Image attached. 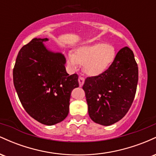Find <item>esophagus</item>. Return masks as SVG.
Returning a JSON list of instances; mask_svg holds the SVG:
<instances>
[{
  "mask_svg": "<svg viewBox=\"0 0 156 156\" xmlns=\"http://www.w3.org/2000/svg\"><path fill=\"white\" fill-rule=\"evenodd\" d=\"M78 83H79L80 87H82L84 83V78L83 77H79L78 78Z\"/></svg>",
  "mask_w": 156,
  "mask_h": 156,
  "instance_id": "34e87169",
  "label": "esophagus"
}]
</instances>
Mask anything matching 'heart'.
I'll list each match as a JSON object with an SVG mask.
<instances>
[{"mask_svg":"<svg viewBox=\"0 0 156 156\" xmlns=\"http://www.w3.org/2000/svg\"><path fill=\"white\" fill-rule=\"evenodd\" d=\"M117 50L110 44L97 42L79 46L74 54L67 53V64L73 71H76L80 64H83L84 72L89 76H97L104 73L114 63Z\"/></svg>","mask_w":156,"mask_h":156,"instance_id":"heart-1","label":"heart"}]
</instances>
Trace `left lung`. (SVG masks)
Segmentation results:
<instances>
[{"mask_svg": "<svg viewBox=\"0 0 156 156\" xmlns=\"http://www.w3.org/2000/svg\"><path fill=\"white\" fill-rule=\"evenodd\" d=\"M138 79L139 70L133 51L123 48L107 70L85 80L83 89L91 119L105 126L120 120L131 106Z\"/></svg>", "mask_w": 156, "mask_h": 156, "instance_id": "left-lung-1", "label": "left lung"}]
</instances>
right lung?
<instances>
[{"mask_svg": "<svg viewBox=\"0 0 156 156\" xmlns=\"http://www.w3.org/2000/svg\"><path fill=\"white\" fill-rule=\"evenodd\" d=\"M48 40L34 38L21 48L13 81L26 112L42 124L53 125L67 117L71 92L79 83L76 74L66 71L63 53L46 47Z\"/></svg>", "mask_w": 156, "mask_h": 156, "instance_id": "add662e5", "label": "right lung"}]
</instances>
